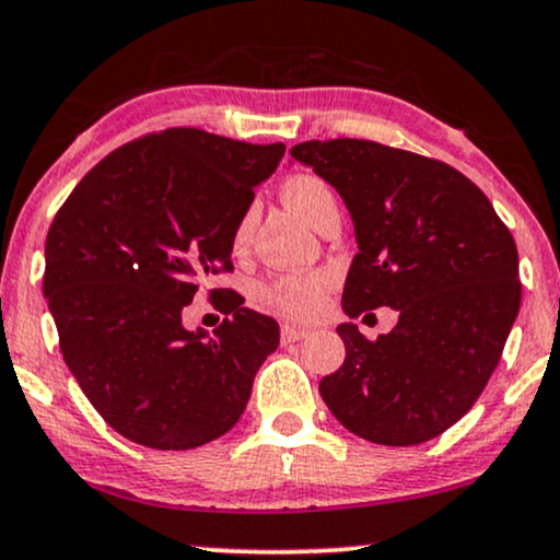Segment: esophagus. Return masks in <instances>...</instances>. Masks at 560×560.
Masks as SVG:
<instances>
[{"mask_svg": "<svg viewBox=\"0 0 560 560\" xmlns=\"http://www.w3.org/2000/svg\"><path fill=\"white\" fill-rule=\"evenodd\" d=\"M306 337H308V331H306V329H301V326L282 324V329H280V339H282V345H295V342H301V339H306Z\"/></svg>", "mask_w": 560, "mask_h": 560, "instance_id": "esophagus-1", "label": "esophagus"}]
</instances>
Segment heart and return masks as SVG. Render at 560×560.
I'll return each mask as SVG.
<instances>
[{
    "label": "heart",
    "instance_id": "heart-1",
    "mask_svg": "<svg viewBox=\"0 0 560 560\" xmlns=\"http://www.w3.org/2000/svg\"><path fill=\"white\" fill-rule=\"evenodd\" d=\"M282 200H285L288 208L293 210L298 218H303L308 226L316 221V215L322 213L324 208L334 206L331 187L326 185L322 177H314V174H295V177H290L288 183L282 185ZM249 231L252 215H244L234 234L236 249H242L246 244ZM324 288V278H282L262 288V303L290 318H308L316 314L318 306H322Z\"/></svg>",
    "mask_w": 560,
    "mask_h": 560
}]
</instances>
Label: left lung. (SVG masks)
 <instances>
[{
	"mask_svg": "<svg viewBox=\"0 0 560 560\" xmlns=\"http://www.w3.org/2000/svg\"><path fill=\"white\" fill-rule=\"evenodd\" d=\"M295 162L326 179L354 223L342 308L398 311L375 342L339 324L345 362L318 394L352 434L406 447L466 413L520 314V259L489 198L445 162L360 138L306 141Z\"/></svg>",
	"mask_w": 560,
	"mask_h": 560,
	"instance_id": "1",
	"label": "left lung"
}]
</instances>
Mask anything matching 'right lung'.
<instances>
[{
  "label": "right lung",
  "instance_id": "add662e5",
  "mask_svg": "<svg viewBox=\"0 0 560 560\" xmlns=\"http://www.w3.org/2000/svg\"><path fill=\"white\" fill-rule=\"evenodd\" d=\"M282 154L285 143L170 128L107 154L56 213L43 295L71 375L122 438L192 450L244 413L278 322L236 293L213 334L185 329L183 311L210 275L234 270L238 223Z\"/></svg>",
  "mask_w": 560,
  "mask_h": 560
}]
</instances>
